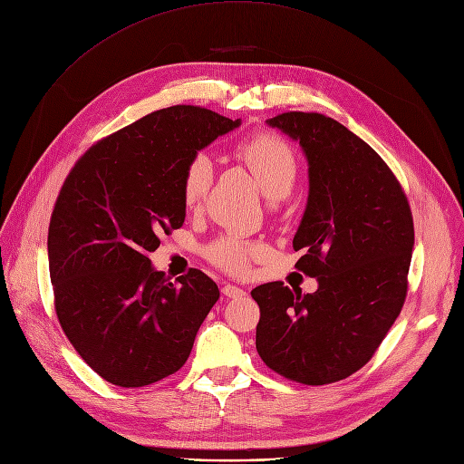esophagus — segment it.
<instances>
[{"label": "esophagus", "instance_id": "34e87169", "mask_svg": "<svg viewBox=\"0 0 464 464\" xmlns=\"http://www.w3.org/2000/svg\"><path fill=\"white\" fill-rule=\"evenodd\" d=\"M223 295L228 296V298H241V296H246V291L239 289V286H236V285L225 283L223 285Z\"/></svg>", "mask_w": 464, "mask_h": 464}]
</instances>
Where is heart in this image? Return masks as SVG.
I'll return each instance as SVG.
<instances>
[{
    "label": "heart",
    "instance_id": "1",
    "mask_svg": "<svg viewBox=\"0 0 464 464\" xmlns=\"http://www.w3.org/2000/svg\"><path fill=\"white\" fill-rule=\"evenodd\" d=\"M236 157L253 173L260 190L272 200L289 194L298 175V160L291 145L274 134L247 138L236 147ZM215 178L213 160L206 152H196L188 160L181 196L187 208L202 204ZM264 255V246L237 236H223L208 247V258L230 274H244L251 260Z\"/></svg>",
    "mask_w": 464,
    "mask_h": 464
}]
</instances>
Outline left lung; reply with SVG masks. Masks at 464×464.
Returning a JSON list of instances; mask_svg holds the SVG:
<instances>
[{
  "mask_svg": "<svg viewBox=\"0 0 464 464\" xmlns=\"http://www.w3.org/2000/svg\"><path fill=\"white\" fill-rule=\"evenodd\" d=\"M266 124L298 141L307 160L310 192L293 247L302 251L296 268L319 286L302 295L274 281L251 291L256 351L286 380L334 383L372 359L402 310L411 211L380 154L338 121L291 111Z\"/></svg>",
  "mask_w": 464,
  "mask_h": 464,
  "instance_id": "8db88e82",
  "label": "left lung"
}]
</instances>
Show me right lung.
<instances>
[{
	"mask_svg": "<svg viewBox=\"0 0 464 464\" xmlns=\"http://www.w3.org/2000/svg\"><path fill=\"white\" fill-rule=\"evenodd\" d=\"M239 124L204 107L160 109L88 149L65 179L47 241L56 315L105 382L143 387L187 362L218 286L200 270L168 281L149 253L185 223L188 160Z\"/></svg>",
	"mask_w": 464,
	"mask_h": 464,
	"instance_id": "right-lung-1",
	"label": "right lung"
}]
</instances>
